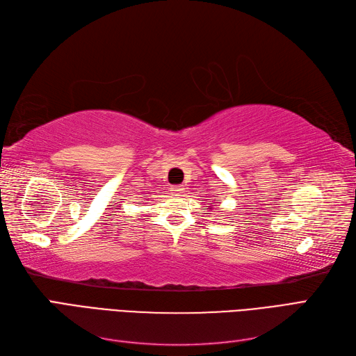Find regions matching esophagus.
Listing matches in <instances>:
<instances>
[{
	"label": "esophagus",
	"mask_w": 356,
	"mask_h": 356,
	"mask_svg": "<svg viewBox=\"0 0 356 356\" xmlns=\"http://www.w3.org/2000/svg\"><path fill=\"white\" fill-rule=\"evenodd\" d=\"M170 191H172V195H174V196H181L182 193H184V188H182L181 186H174L170 188Z\"/></svg>",
	"instance_id": "1"
}]
</instances>
